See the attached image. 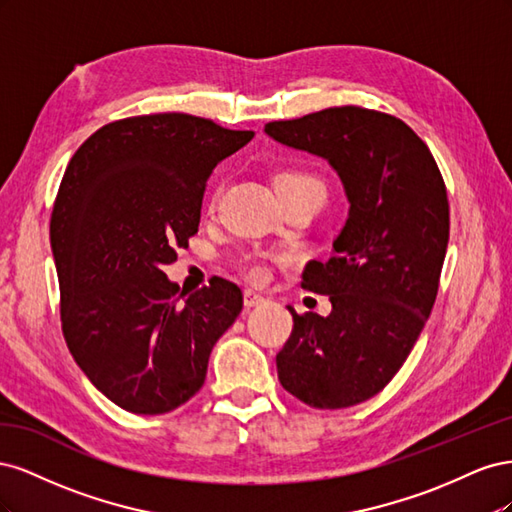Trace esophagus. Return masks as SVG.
I'll list each match as a JSON object with an SVG mask.
<instances>
[{
    "label": "esophagus",
    "instance_id": "1",
    "mask_svg": "<svg viewBox=\"0 0 512 512\" xmlns=\"http://www.w3.org/2000/svg\"><path fill=\"white\" fill-rule=\"evenodd\" d=\"M265 301H267V299L262 297L260 292H254L252 288H247V290L243 292V303H245V307H256V305H262Z\"/></svg>",
    "mask_w": 512,
    "mask_h": 512
}]
</instances>
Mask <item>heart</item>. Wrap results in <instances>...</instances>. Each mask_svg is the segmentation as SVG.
Instances as JSON below:
<instances>
[{"instance_id": "obj_1", "label": "heart", "mask_w": 512, "mask_h": 512, "mask_svg": "<svg viewBox=\"0 0 512 512\" xmlns=\"http://www.w3.org/2000/svg\"><path fill=\"white\" fill-rule=\"evenodd\" d=\"M294 179H316V177L309 175V173H303V170H286V173H282L277 181H294ZM239 267L254 282L267 280V275H269L267 262H265V258H260V256H243L241 262H239Z\"/></svg>"}]
</instances>
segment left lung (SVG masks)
I'll return each instance as SVG.
<instances>
[{
  "label": "left lung",
  "instance_id": "1",
  "mask_svg": "<svg viewBox=\"0 0 512 512\" xmlns=\"http://www.w3.org/2000/svg\"><path fill=\"white\" fill-rule=\"evenodd\" d=\"M265 130L327 158L350 200L335 254L309 262L301 282L329 294L331 314L288 305L294 327L277 378L318 410L363 404L406 363L436 303L451 228L442 173L421 136L371 108H322Z\"/></svg>",
  "mask_w": 512,
  "mask_h": 512
}]
</instances>
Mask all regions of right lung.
Here are the masks:
<instances>
[{
	"label": "right lung",
	"mask_w": 512,
	"mask_h": 512,
	"mask_svg": "<svg viewBox=\"0 0 512 512\" xmlns=\"http://www.w3.org/2000/svg\"><path fill=\"white\" fill-rule=\"evenodd\" d=\"M254 138L188 113L106 123L76 149L51 213L61 331L96 389L164 414L205 384L209 354L243 307L222 277L179 303L162 267L198 232L211 170Z\"/></svg>",
	"instance_id": "1"
}]
</instances>
